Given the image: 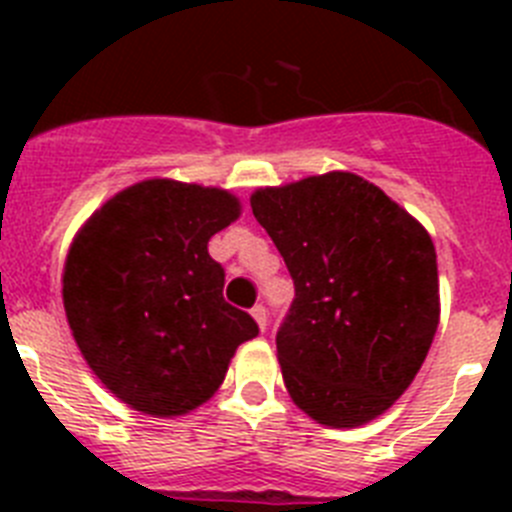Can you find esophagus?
<instances>
[{
    "label": "esophagus",
    "instance_id": "34e87169",
    "mask_svg": "<svg viewBox=\"0 0 512 512\" xmlns=\"http://www.w3.org/2000/svg\"><path fill=\"white\" fill-rule=\"evenodd\" d=\"M251 315H253V320L259 323V328L266 330V307L264 305H253Z\"/></svg>",
    "mask_w": 512,
    "mask_h": 512
}]
</instances>
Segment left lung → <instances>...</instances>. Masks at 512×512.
Returning a JSON list of instances; mask_svg holds the SVG:
<instances>
[{"label": "left lung", "mask_w": 512, "mask_h": 512, "mask_svg": "<svg viewBox=\"0 0 512 512\" xmlns=\"http://www.w3.org/2000/svg\"><path fill=\"white\" fill-rule=\"evenodd\" d=\"M295 300L277 330L289 397L356 428L408 390L438 328L436 248L423 225L348 171L253 192Z\"/></svg>", "instance_id": "1"}]
</instances>
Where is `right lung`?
<instances>
[{"mask_svg":"<svg viewBox=\"0 0 512 512\" xmlns=\"http://www.w3.org/2000/svg\"><path fill=\"white\" fill-rule=\"evenodd\" d=\"M241 215L225 189L148 179L104 202L76 233L63 307L89 369L125 405L153 418L200 408L223 384L235 348L259 336L223 297L207 241Z\"/></svg>","mask_w":512,"mask_h":512,"instance_id":"obj_1","label":"right lung"}]
</instances>
